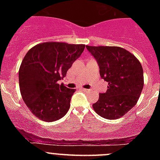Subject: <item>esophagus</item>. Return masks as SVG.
Returning <instances> with one entry per match:
<instances>
[{"mask_svg": "<svg viewBox=\"0 0 160 160\" xmlns=\"http://www.w3.org/2000/svg\"><path fill=\"white\" fill-rule=\"evenodd\" d=\"M82 90H83V91H86V92H88L89 90H87V89H85V88H81Z\"/></svg>", "mask_w": 160, "mask_h": 160, "instance_id": "esophagus-1", "label": "esophagus"}]
</instances>
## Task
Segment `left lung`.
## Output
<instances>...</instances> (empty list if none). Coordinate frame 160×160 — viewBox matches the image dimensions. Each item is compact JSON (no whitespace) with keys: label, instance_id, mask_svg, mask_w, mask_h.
Segmentation results:
<instances>
[{"label":"left lung","instance_id":"1","mask_svg":"<svg viewBox=\"0 0 160 160\" xmlns=\"http://www.w3.org/2000/svg\"><path fill=\"white\" fill-rule=\"evenodd\" d=\"M99 66L100 76L108 82L93 108L107 119H118L136 105L143 88V70L134 54L118 46H87Z\"/></svg>","mask_w":160,"mask_h":160}]
</instances>
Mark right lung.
<instances>
[{"instance_id":"1","label":"right lung","mask_w":160,"mask_h":160,"mask_svg":"<svg viewBox=\"0 0 160 160\" xmlns=\"http://www.w3.org/2000/svg\"><path fill=\"white\" fill-rule=\"evenodd\" d=\"M85 45L48 42L31 48L19 69V87L24 102L35 116L53 122L66 115L75 89L58 81L81 56Z\"/></svg>"}]
</instances>
